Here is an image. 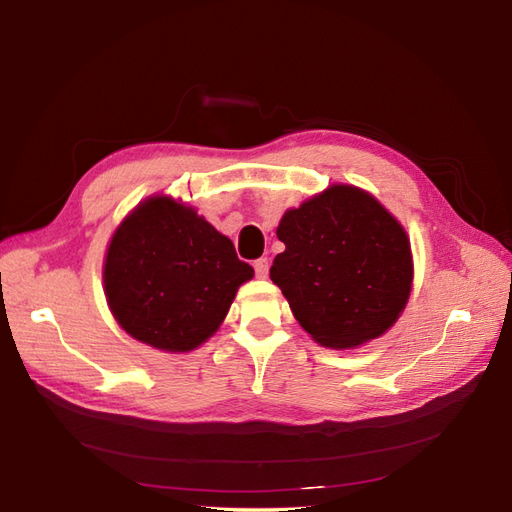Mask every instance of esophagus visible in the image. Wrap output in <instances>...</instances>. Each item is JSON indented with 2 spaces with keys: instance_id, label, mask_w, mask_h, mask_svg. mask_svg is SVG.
<instances>
[{
  "instance_id": "esophagus-1",
  "label": "esophagus",
  "mask_w": 512,
  "mask_h": 512,
  "mask_svg": "<svg viewBox=\"0 0 512 512\" xmlns=\"http://www.w3.org/2000/svg\"><path fill=\"white\" fill-rule=\"evenodd\" d=\"M254 271L258 277H267L269 275V260L267 258L254 260Z\"/></svg>"
}]
</instances>
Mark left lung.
Masks as SVG:
<instances>
[{
	"instance_id": "obj_1",
	"label": "left lung",
	"mask_w": 512,
	"mask_h": 512,
	"mask_svg": "<svg viewBox=\"0 0 512 512\" xmlns=\"http://www.w3.org/2000/svg\"><path fill=\"white\" fill-rule=\"evenodd\" d=\"M271 280L320 346L352 348L393 327L412 288L404 228L376 198L331 185L277 226Z\"/></svg>"
}]
</instances>
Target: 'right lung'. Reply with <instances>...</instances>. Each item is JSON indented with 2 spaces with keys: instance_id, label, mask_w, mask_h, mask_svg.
Returning <instances> with one entry per match:
<instances>
[{
  "instance_id": "right-lung-1",
  "label": "right lung",
  "mask_w": 512,
  "mask_h": 512,
  "mask_svg": "<svg viewBox=\"0 0 512 512\" xmlns=\"http://www.w3.org/2000/svg\"><path fill=\"white\" fill-rule=\"evenodd\" d=\"M254 269L192 207L156 196L113 235L104 262L106 299L134 339L166 352L194 350L228 314Z\"/></svg>"
}]
</instances>
